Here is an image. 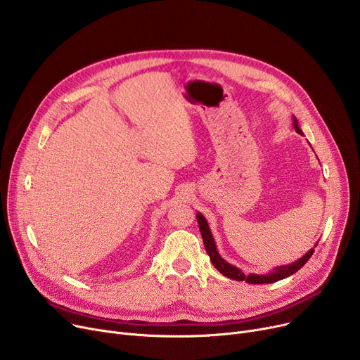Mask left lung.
Wrapping results in <instances>:
<instances>
[{"instance_id": "left-lung-1", "label": "left lung", "mask_w": 360, "mask_h": 360, "mask_svg": "<svg viewBox=\"0 0 360 360\" xmlns=\"http://www.w3.org/2000/svg\"><path fill=\"white\" fill-rule=\"evenodd\" d=\"M293 128L296 129V132H299V134H304L302 132V129L299 128L297 125V120L293 117ZM197 221H198V228H200V232H201V236H202V242H204V248L207 251V254H209L210 257V261L213 262V266L226 277H229L232 280H236V281H242L245 280L247 283H250V285H269V283H274V281H278V280H283L292 274H295L300 267H304L305 264L308 262V259L312 257L314 254V248H311L304 257H300L299 259H296L295 262L292 264H288V266H278L276 269H273L271 273L269 274H248L245 276L242 273V270H239L238 267L232 266V264H229L226 259H223L220 257V254L217 252V247H216V242H214V238L212 235V231H210V226L209 223H207L205 217L201 214V213H197Z\"/></svg>"}]
</instances>
